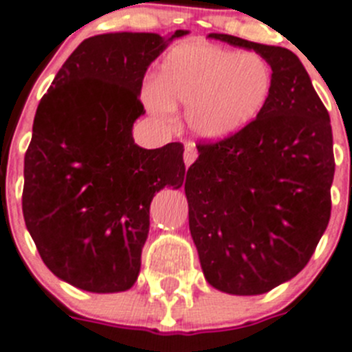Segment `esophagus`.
Here are the masks:
<instances>
[{
    "label": "esophagus",
    "mask_w": 352,
    "mask_h": 352,
    "mask_svg": "<svg viewBox=\"0 0 352 352\" xmlns=\"http://www.w3.org/2000/svg\"><path fill=\"white\" fill-rule=\"evenodd\" d=\"M196 156H198V154H196L195 147L187 144L186 149H184V163H186V166L192 165V163H195V160H196Z\"/></svg>",
    "instance_id": "obj_1"
}]
</instances>
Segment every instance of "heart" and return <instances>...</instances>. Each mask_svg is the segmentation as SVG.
I'll use <instances>...</instances> for the list:
<instances>
[{
    "label": "heart",
    "mask_w": 352,
    "mask_h": 352,
    "mask_svg": "<svg viewBox=\"0 0 352 352\" xmlns=\"http://www.w3.org/2000/svg\"><path fill=\"white\" fill-rule=\"evenodd\" d=\"M271 88V67L261 55L180 45L163 58L156 83L144 90V102L157 118L170 116L173 106H187L189 130L219 142L257 120Z\"/></svg>",
    "instance_id": "obj_1"
}]
</instances>
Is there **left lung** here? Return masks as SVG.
<instances>
[{"label":"left lung","mask_w":352,"mask_h":352,"mask_svg":"<svg viewBox=\"0 0 352 352\" xmlns=\"http://www.w3.org/2000/svg\"><path fill=\"white\" fill-rule=\"evenodd\" d=\"M208 38L261 55L272 88L248 126L196 146L184 186L189 231L213 288L261 295L305 267L330 221V116L294 52L219 32Z\"/></svg>","instance_id":"left-lung-1"}]
</instances>
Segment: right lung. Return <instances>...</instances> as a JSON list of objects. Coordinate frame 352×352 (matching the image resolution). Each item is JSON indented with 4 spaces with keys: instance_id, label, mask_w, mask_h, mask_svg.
Segmentation results:
<instances>
[{
    "instance_id": "obj_1",
    "label": "right lung",
    "mask_w": 352,
    "mask_h": 352,
    "mask_svg": "<svg viewBox=\"0 0 352 352\" xmlns=\"http://www.w3.org/2000/svg\"><path fill=\"white\" fill-rule=\"evenodd\" d=\"M107 32L85 39L36 109L24 157L22 212L43 262L94 294L133 287L149 232V206L184 184V146L139 147L142 80L175 38Z\"/></svg>"
}]
</instances>
